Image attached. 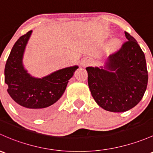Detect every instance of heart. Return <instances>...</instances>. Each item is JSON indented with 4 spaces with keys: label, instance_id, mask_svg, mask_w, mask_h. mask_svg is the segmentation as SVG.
<instances>
[{
    "label": "heart",
    "instance_id": "b5f03b06",
    "mask_svg": "<svg viewBox=\"0 0 153 153\" xmlns=\"http://www.w3.org/2000/svg\"><path fill=\"white\" fill-rule=\"evenodd\" d=\"M117 45H118V42H117V41H114L113 42L111 43V46H112V47H115V46H117Z\"/></svg>",
    "mask_w": 153,
    "mask_h": 153
}]
</instances>
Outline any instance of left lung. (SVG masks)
Returning a JSON list of instances; mask_svg holds the SVG:
<instances>
[{"instance_id":"obj_1","label":"left lung","mask_w":153,"mask_h":153,"mask_svg":"<svg viewBox=\"0 0 153 153\" xmlns=\"http://www.w3.org/2000/svg\"><path fill=\"white\" fill-rule=\"evenodd\" d=\"M128 41L109 56L105 65L88 67V84L95 102L111 112L130 110L141 101L148 82L145 56L136 40L125 31Z\"/></svg>"}]
</instances>
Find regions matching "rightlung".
I'll return each mask as SVG.
<instances>
[{
  "label": "right lung",
  "instance_id": "obj_1",
  "mask_svg": "<svg viewBox=\"0 0 153 153\" xmlns=\"http://www.w3.org/2000/svg\"><path fill=\"white\" fill-rule=\"evenodd\" d=\"M31 33L30 30L22 35L13 46L5 66V83L19 111L27 117L41 118L56 108L78 66L66 67L42 78L32 77L22 64L24 51Z\"/></svg>",
  "mask_w": 153,
  "mask_h": 153
}]
</instances>
